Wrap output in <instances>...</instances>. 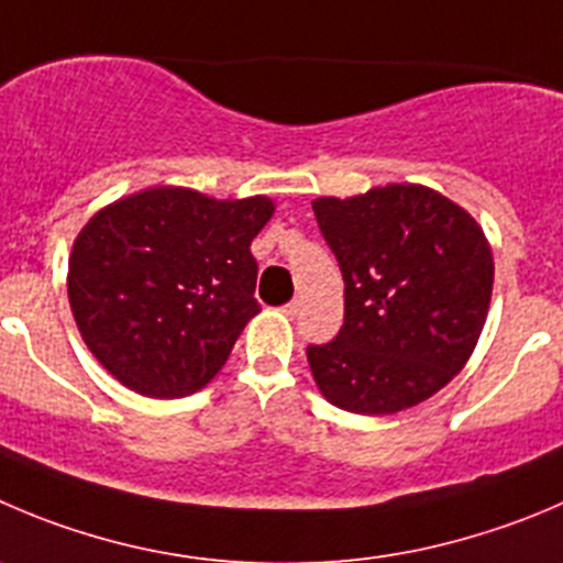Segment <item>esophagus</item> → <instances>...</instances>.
Returning <instances> with one entry per match:
<instances>
[{"mask_svg": "<svg viewBox=\"0 0 563 563\" xmlns=\"http://www.w3.org/2000/svg\"><path fill=\"white\" fill-rule=\"evenodd\" d=\"M282 312H285V314H287V318H296V314H298V312H301V301H298V298H296V301L285 303V309H282Z\"/></svg>", "mask_w": 563, "mask_h": 563, "instance_id": "obj_1", "label": "esophagus"}]
</instances>
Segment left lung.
<instances>
[{
	"label": "left lung",
	"mask_w": 563,
	"mask_h": 563,
	"mask_svg": "<svg viewBox=\"0 0 563 563\" xmlns=\"http://www.w3.org/2000/svg\"><path fill=\"white\" fill-rule=\"evenodd\" d=\"M345 282V323L307 358L329 404L395 415L445 387L473 356L495 282L473 216L422 185L312 201Z\"/></svg>",
	"instance_id": "8db88e82"
}]
</instances>
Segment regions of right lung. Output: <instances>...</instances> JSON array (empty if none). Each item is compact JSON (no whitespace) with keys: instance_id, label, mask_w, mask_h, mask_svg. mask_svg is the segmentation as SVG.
<instances>
[{"instance_id":"add662e5","label":"right lung","mask_w":563,"mask_h":563,"mask_svg":"<svg viewBox=\"0 0 563 563\" xmlns=\"http://www.w3.org/2000/svg\"><path fill=\"white\" fill-rule=\"evenodd\" d=\"M273 210L159 185L96 212L68 256V303L101 367L146 398L207 387L260 312L251 240Z\"/></svg>"}]
</instances>
